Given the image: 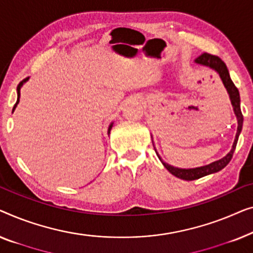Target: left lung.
Segmentation results:
<instances>
[{
	"label": "left lung",
	"mask_w": 253,
	"mask_h": 253,
	"mask_svg": "<svg viewBox=\"0 0 253 253\" xmlns=\"http://www.w3.org/2000/svg\"><path fill=\"white\" fill-rule=\"evenodd\" d=\"M195 63L198 64V65H203L205 67H209L219 74L220 79H221L223 86H225L227 94L229 96L230 103H232L233 110L235 116H236V120H237V131H236V136H235L232 150H230L228 154H227L225 157H222L219 161H215L209 165L205 166H201V167H195V169H179V167H174L169 164H167L163 161L161 158V156H157L158 158L161 159L162 164L164 165V167L169 170L170 174H173L174 176L179 177V179L186 180V181H193V180H197L199 177H203L205 175H209V174H213L219 172L221 170L223 167H226L228 165V163L232 161L233 154L235 151V148H236L237 141H238V136H240L241 131H242V127H243V115H242L241 111V98H240V92H238V89L235 86L234 83L230 79L228 69H227L226 64L222 62L219 57L210 55V54H202L201 56H198L196 59H195ZM152 144H154V141H152ZM155 147V145H154ZM156 150V148H155Z\"/></svg>",
	"instance_id": "8db88e82"
}]
</instances>
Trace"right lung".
I'll return each mask as SVG.
<instances>
[{
    "label": "right lung",
    "mask_w": 253,
    "mask_h": 253,
    "mask_svg": "<svg viewBox=\"0 0 253 253\" xmlns=\"http://www.w3.org/2000/svg\"><path fill=\"white\" fill-rule=\"evenodd\" d=\"M27 80H28V78H26V79L21 81V83L18 84V87H17V102H16V104H15V106H13V109H12V113H13V111H15V109L17 108V105H18V103H19V98H20V89H21V87H23V84H24L25 83H27ZM112 126H113V123H111V124H110V125H109V128H108V134H110V131H111V128H112Z\"/></svg>",
    "instance_id": "add662e5"
}]
</instances>
